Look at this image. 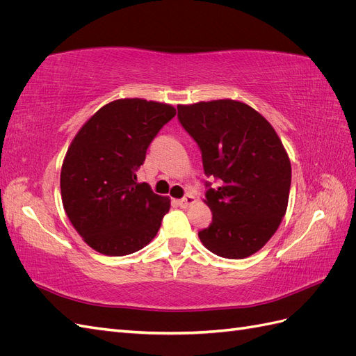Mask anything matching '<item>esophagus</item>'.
I'll list each match as a JSON object with an SVG mask.
<instances>
[{
	"mask_svg": "<svg viewBox=\"0 0 356 356\" xmlns=\"http://www.w3.org/2000/svg\"><path fill=\"white\" fill-rule=\"evenodd\" d=\"M193 203H196V199H195V196H193V195H186L181 200H178V204H179L182 209L190 208Z\"/></svg>",
	"mask_w": 356,
	"mask_h": 356,
	"instance_id": "esophagus-1",
	"label": "esophagus"
}]
</instances>
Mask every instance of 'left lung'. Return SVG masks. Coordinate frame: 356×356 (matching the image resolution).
Returning a JSON list of instances; mask_svg holds the SVG:
<instances>
[{"label": "left lung", "instance_id": "1", "mask_svg": "<svg viewBox=\"0 0 356 356\" xmlns=\"http://www.w3.org/2000/svg\"><path fill=\"white\" fill-rule=\"evenodd\" d=\"M182 127L197 143L204 174L220 181L207 191L212 222L199 232L203 246L241 260L270 241L282 222L291 187V161L266 118L241 101L178 105Z\"/></svg>", "mask_w": 356, "mask_h": 356}]
</instances>
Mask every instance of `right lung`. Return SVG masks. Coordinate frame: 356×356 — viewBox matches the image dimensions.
<instances>
[{"instance_id": "1", "label": "right lung", "mask_w": 356, "mask_h": 356, "mask_svg": "<svg viewBox=\"0 0 356 356\" xmlns=\"http://www.w3.org/2000/svg\"><path fill=\"white\" fill-rule=\"evenodd\" d=\"M177 110L141 98L104 105L74 136L60 169V196L71 224L92 250L122 257L157 234L170 199L138 182L147 148Z\"/></svg>"}]
</instances>
